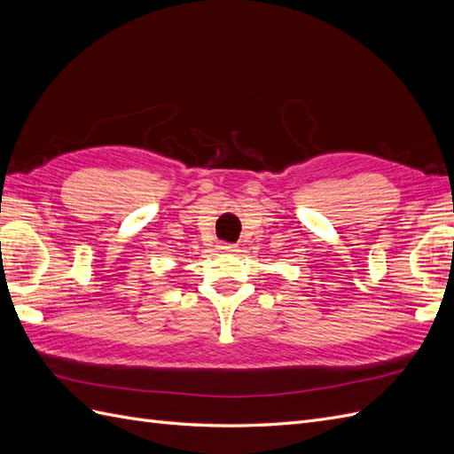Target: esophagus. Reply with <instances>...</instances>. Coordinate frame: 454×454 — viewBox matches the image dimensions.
Returning <instances> with one entry per match:
<instances>
[{"label": "esophagus", "mask_w": 454, "mask_h": 454, "mask_svg": "<svg viewBox=\"0 0 454 454\" xmlns=\"http://www.w3.org/2000/svg\"><path fill=\"white\" fill-rule=\"evenodd\" d=\"M219 248V252H223V254H232V252H237V246L235 244H229V242H222L217 246Z\"/></svg>", "instance_id": "obj_1"}]
</instances>
